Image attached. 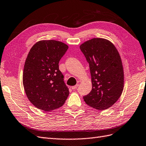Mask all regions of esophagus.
Instances as JSON below:
<instances>
[{
	"mask_svg": "<svg viewBox=\"0 0 146 146\" xmlns=\"http://www.w3.org/2000/svg\"><path fill=\"white\" fill-rule=\"evenodd\" d=\"M78 84H77V85H76L75 86H72V90H76L78 87Z\"/></svg>",
	"mask_w": 146,
	"mask_h": 146,
	"instance_id": "esophagus-1",
	"label": "esophagus"
}]
</instances>
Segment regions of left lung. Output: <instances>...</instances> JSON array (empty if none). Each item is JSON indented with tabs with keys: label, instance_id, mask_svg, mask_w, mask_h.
<instances>
[{
	"label": "left lung",
	"instance_id": "left-lung-1",
	"mask_svg": "<svg viewBox=\"0 0 146 146\" xmlns=\"http://www.w3.org/2000/svg\"><path fill=\"white\" fill-rule=\"evenodd\" d=\"M89 63L92 90L84 96L86 104L98 110L111 107L119 99L124 86L120 54L111 42L93 38L80 46Z\"/></svg>",
	"mask_w": 146,
	"mask_h": 146
}]
</instances>
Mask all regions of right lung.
Listing matches in <instances>:
<instances>
[{
    "mask_svg": "<svg viewBox=\"0 0 146 146\" xmlns=\"http://www.w3.org/2000/svg\"><path fill=\"white\" fill-rule=\"evenodd\" d=\"M68 49L61 42L40 40L27 54L23 83L28 100L35 108L50 111L61 107L69 92L59 70V61Z\"/></svg>",
    "mask_w": 146,
    "mask_h": 146,
    "instance_id": "add662e5",
    "label": "right lung"
}]
</instances>
